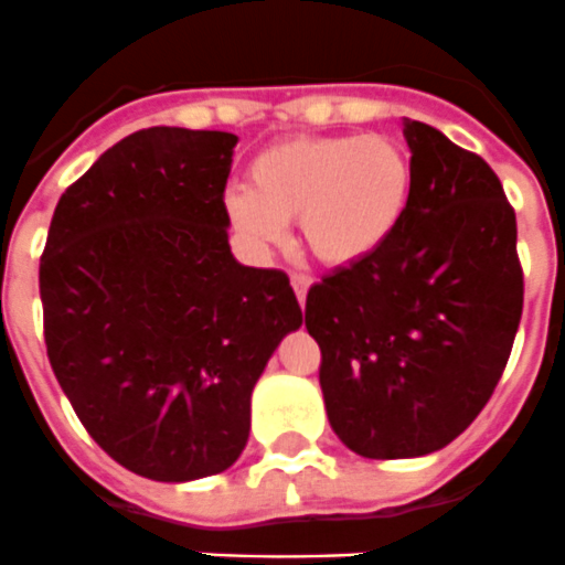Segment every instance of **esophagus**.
<instances>
[{
    "label": "esophagus",
    "instance_id": "34e87169",
    "mask_svg": "<svg viewBox=\"0 0 565 565\" xmlns=\"http://www.w3.org/2000/svg\"><path fill=\"white\" fill-rule=\"evenodd\" d=\"M289 281H292V289H295V295H298V303H307V292H309V284H312V278L309 276H303V273H292V278H289Z\"/></svg>",
    "mask_w": 565,
    "mask_h": 565
}]
</instances>
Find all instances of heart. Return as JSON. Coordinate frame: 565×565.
Segmentation results:
<instances>
[{
  "mask_svg": "<svg viewBox=\"0 0 565 565\" xmlns=\"http://www.w3.org/2000/svg\"><path fill=\"white\" fill-rule=\"evenodd\" d=\"M414 166L385 135H303L258 151L247 188L225 196L233 227L253 245L284 242L298 220L320 264L349 267L394 236L408 211Z\"/></svg>",
  "mask_w": 565,
  "mask_h": 565,
  "instance_id": "obj_1",
  "label": "heart"
}]
</instances>
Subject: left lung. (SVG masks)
<instances>
[{"instance_id": "left-lung-1", "label": "left lung", "mask_w": 565, "mask_h": 565, "mask_svg": "<svg viewBox=\"0 0 565 565\" xmlns=\"http://www.w3.org/2000/svg\"><path fill=\"white\" fill-rule=\"evenodd\" d=\"M414 185L394 236L307 295L329 425L365 459L465 434L495 391L523 309L515 211L495 171L405 120Z\"/></svg>"}]
</instances>
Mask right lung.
Segmentation results:
<instances>
[{
  "label": "right lung",
  "mask_w": 565,
  "mask_h": 565,
  "mask_svg": "<svg viewBox=\"0 0 565 565\" xmlns=\"http://www.w3.org/2000/svg\"><path fill=\"white\" fill-rule=\"evenodd\" d=\"M238 137L135 131L61 194L39 264L44 343L81 425L151 481L227 470L250 394L303 323L287 273L227 245Z\"/></svg>",
  "instance_id": "obj_1"
}]
</instances>
